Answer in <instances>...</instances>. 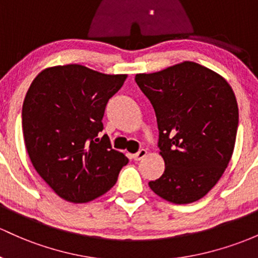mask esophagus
<instances>
[{
    "mask_svg": "<svg viewBox=\"0 0 258 258\" xmlns=\"http://www.w3.org/2000/svg\"><path fill=\"white\" fill-rule=\"evenodd\" d=\"M146 155H148V151H146L145 149H140L137 154L133 155V159H134L135 161H140V160H143Z\"/></svg>",
    "mask_w": 258,
    "mask_h": 258,
    "instance_id": "esophagus-1",
    "label": "esophagus"
}]
</instances>
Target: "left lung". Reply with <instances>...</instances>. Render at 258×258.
I'll return each instance as SVG.
<instances>
[{"label": "left lung", "instance_id": "8db88e82", "mask_svg": "<svg viewBox=\"0 0 258 258\" xmlns=\"http://www.w3.org/2000/svg\"><path fill=\"white\" fill-rule=\"evenodd\" d=\"M135 81L151 102L159 126L165 172L149 182L174 204L203 198L228 167L239 125L234 91L220 75L192 61Z\"/></svg>", "mask_w": 258, "mask_h": 258}]
</instances>
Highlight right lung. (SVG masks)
Returning a JSON list of instances; mask_svg holds the SVG:
<instances>
[{"label": "right lung", "instance_id": "add662e5", "mask_svg": "<svg viewBox=\"0 0 258 258\" xmlns=\"http://www.w3.org/2000/svg\"><path fill=\"white\" fill-rule=\"evenodd\" d=\"M126 75H106L86 66H54L30 85L23 109L24 143L39 176L62 199L86 203L115 184L128 159L113 150L102 118Z\"/></svg>", "mask_w": 258, "mask_h": 258}]
</instances>
